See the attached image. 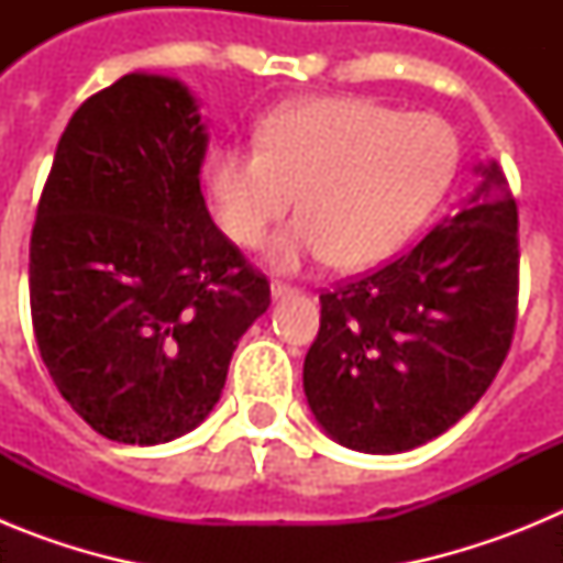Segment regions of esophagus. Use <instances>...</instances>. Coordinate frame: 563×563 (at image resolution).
<instances>
[{
    "mask_svg": "<svg viewBox=\"0 0 563 563\" xmlns=\"http://www.w3.org/2000/svg\"><path fill=\"white\" fill-rule=\"evenodd\" d=\"M271 292H273V298H290V296H296L298 292V287H292V285H285V282H273L271 285Z\"/></svg>",
    "mask_w": 563,
    "mask_h": 563,
    "instance_id": "obj_1",
    "label": "esophagus"
}]
</instances>
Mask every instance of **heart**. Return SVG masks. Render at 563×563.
<instances>
[{"mask_svg":"<svg viewBox=\"0 0 563 563\" xmlns=\"http://www.w3.org/2000/svg\"><path fill=\"white\" fill-rule=\"evenodd\" d=\"M456 137L434 114H402L369 98H312L258 129V146L220 143L208 161L213 211L242 247L290 211L267 258L296 271L310 258L372 267L422 225L456 172Z\"/></svg>","mask_w":563,"mask_h":563,"instance_id":"heart-1","label":"heart"}]
</instances>
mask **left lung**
Listing matches in <instances>:
<instances>
[{
	"instance_id": "1",
	"label": "left lung",
	"mask_w": 563,
	"mask_h": 563,
	"mask_svg": "<svg viewBox=\"0 0 563 563\" xmlns=\"http://www.w3.org/2000/svg\"><path fill=\"white\" fill-rule=\"evenodd\" d=\"M434 231L380 271L321 292L305 395L321 429L400 454L474 409L505 363L519 305V213L496 163Z\"/></svg>"
}]
</instances>
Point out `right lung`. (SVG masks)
Returning a JSON list of instances; mask_svg holds the SVG:
<instances>
[{
    "mask_svg": "<svg viewBox=\"0 0 563 563\" xmlns=\"http://www.w3.org/2000/svg\"><path fill=\"white\" fill-rule=\"evenodd\" d=\"M208 134L177 78L129 73L76 109L30 236V316L49 377L101 437L157 445L217 406L265 273L213 225Z\"/></svg>",
    "mask_w": 563,
    "mask_h": 563,
    "instance_id": "right-lung-1",
    "label": "right lung"
}]
</instances>
